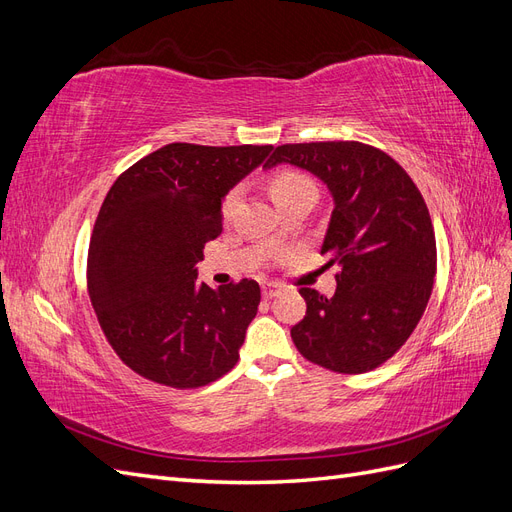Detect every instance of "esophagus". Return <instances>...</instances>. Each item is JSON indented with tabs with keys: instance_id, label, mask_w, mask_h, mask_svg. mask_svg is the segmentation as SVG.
I'll return each mask as SVG.
<instances>
[{
	"instance_id": "esophagus-1",
	"label": "esophagus",
	"mask_w": 512,
	"mask_h": 512,
	"mask_svg": "<svg viewBox=\"0 0 512 512\" xmlns=\"http://www.w3.org/2000/svg\"><path fill=\"white\" fill-rule=\"evenodd\" d=\"M280 292H282L280 284H275V282H265V284H262V297H265V299H273Z\"/></svg>"
}]
</instances>
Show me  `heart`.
<instances>
[{"instance_id": "heart-1", "label": "heart", "mask_w": 512, "mask_h": 512, "mask_svg": "<svg viewBox=\"0 0 512 512\" xmlns=\"http://www.w3.org/2000/svg\"><path fill=\"white\" fill-rule=\"evenodd\" d=\"M303 188H314V183L309 181L305 175L294 173V170H286V173L275 175L271 179V185H269V190H271V196H273L275 203H280L282 198L290 196L292 192H297V190H303ZM237 200H239V190H232V192L226 194L224 203H222L224 220H228L230 215H232V211H235Z\"/></svg>"}]
</instances>
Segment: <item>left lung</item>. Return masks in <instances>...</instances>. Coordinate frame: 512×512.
<instances>
[{"label": "left lung", "mask_w": 512, "mask_h": 512, "mask_svg": "<svg viewBox=\"0 0 512 512\" xmlns=\"http://www.w3.org/2000/svg\"><path fill=\"white\" fill-rule=\"evenodd\" d=\"M290 164L333 198L320 254L337 265L331 299L301 288L305 318L290 329L307 361L363 374L404 346L436 277V235L414 181L384 151L354 141L282 145L265 168Z\"/></svg>", "instance_id": "1"}]
</instances>
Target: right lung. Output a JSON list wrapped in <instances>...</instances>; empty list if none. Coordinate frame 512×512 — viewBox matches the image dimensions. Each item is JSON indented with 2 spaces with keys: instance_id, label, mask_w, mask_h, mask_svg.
Instances as JSON below:
<instances>
[{
  "instance_id": "1",
  "label": "right lung",
  "mask_w": 512,
  "mask_h": 512,
  "mask_svg": "<svg viewBox=\"0 0 512 512\" xmlns=\"http://www.w3.org/2000/svg\"><path fill=\"white\" fill-rule=\"evenodd\" d=\"M273 145L170 143L108 190L89 243L87 284L108 344L136 374L196 389L235 367L260 286L196 282L222 203Z\"/></svg>"
}]
</instances>
